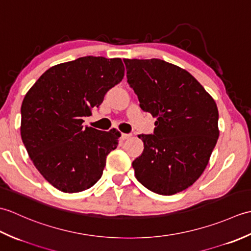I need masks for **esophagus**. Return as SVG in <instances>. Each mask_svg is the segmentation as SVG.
I'll use <instances>...</instances> for the list:
<instances>
[{
  "label": "esophagus",
  "mask_w": 251,
  "mask_h": 251,
  "mask_svg": "<svg viewBox=\"0 0 251 251\" xmlns=\"http://www.w3.org/2000/svg\"><path fill=\"white\" fill-rule=\"evenodd\" d=\"M121 137H122L123 140H125V139H128V138H130L131 135H130V134H123V132H122Z\"/></svg>",
  "instance_id": "esophagus-1"
}]
</instances>
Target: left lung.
Segmentation results:
<instances>
[{"instance_id":"left-lung-1","label":"left lung","mask_w":251,"mask_h":251,"mask_svg":"<svg viewBox=\"0 0 251 251\" xmlns=\"http://www.w3.org/2000/svg\"><path fill=\"white\" fill-rule=\"evenodd\" d=\"M127 82L140 108L156 117L145 149L132 162L147 189L173 195L201 177L219 137L215 100L191 74L161 59H124Z\"/></svg>"}]
</instances>
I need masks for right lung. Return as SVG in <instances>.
<instances>
[{
  "label": "right lung",
  "instance_id": "1",
  "mask_svg": "<svg viewBox=\"0 0 251 251\" xmlns=\"http://www.w3.org/2000/svg\"><path fill=\"white\" fill-rule=\"evenodd\" d=\"M120 58L86 56L50 68L21 104V139L31 161L56 189L76 193L102 176L120 131L83 126L104 95L124 77Z\"/></svg>",
  "mask_w": 251,
  "mask_h": 251
}]
</instances>
